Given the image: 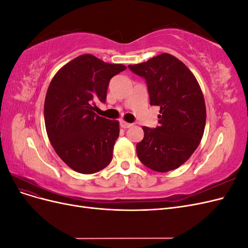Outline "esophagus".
I'll list each match as a JSON object with an SVG mask.
<instances>
[{
	"label": "esophagus",
	"instance_id": "34e87169",
	"mask_svg": "<svg viewBox=\"0 0 248 248\" xmlns=\"http://www.w3.org/2000/svg\"><path fill=\"white\" fill-rule=\"evenodd\" d=\"M121 126L123 127V128H129V127L132 126V124L127 123V122H125V121H121Z\"/></svg>",
	"mask_w": 248,
	"mask_h": 248
}]
</instances>
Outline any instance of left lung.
Returning a JSON list of instances; mask_svg holds the SVG:
<instances>
[{"mask_svg": "<svg viewBox=\"0 0 248 248\" xmlns=\"http://www.w3.org/2000/svg\"><path fill=\"white\" fill-rule=\"evenodd\" d=\"M147 82L151 106L160 108L159 126H144L137 153L142 164L156 171L175 170L189 159L200 145L206 125L201 87L184 63L170 54L129 65Z\"/></svg>", "mask_w": 248, "mask_h": 248, "instance_id": "1", "label": "left lung"}]
</instances>
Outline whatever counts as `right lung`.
<instances>
[{
	"label": "right lung",
	"mask_w": 248,
	"mask_h": 248,
	"mask_svg": "<svg viewBox=\"0 0 248 248\" xmlns=\"http://www.w3.org/2000/svg\"><path fill=\"white\" fill-rule=\"evenodd\" d=\"M126 69L93 55H81L52 78L44 101V122L52 148L67 166L80 174L107 168L119 138V122L94 112L106 102L108 82Z\"/></svg>",
	"instance_id": "add662e5"
}]
</instances>
